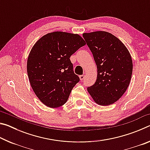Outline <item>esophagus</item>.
<instances>
[{
  "label": "esophagus",
  "mask_w": 150,
  "mask_h": 150,
  "mask_svg": "<svg viewBox=\"0 0 150 150\" xmlns=\"http://www.w3.org/2000/svg\"><path fill=\"white\" fill-rule=\"evenodd\" d=\"M85 75H80L79 76V78H80V79L81 80V81H83V79H84V78H85Z\"/></svg>",
  "instance_id": "obj_1"
}]
</instances>
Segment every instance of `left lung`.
Masks as SVG:
<instances>
[{
	"label": "left lung",
	"mask_w": 150,
	"mask_h": 150,
	"mask_svg": "<svg viewBox=\"0 0 150 150\" xmlns=\"http://www.w3.org/2000/svg\"><path fill=\"white\" fill-rule=\"evenodd\" d=\"M97 67V78L88 92L98 105L116 102L126 92L132 74L133 64L128 49L110 33L97 31L83 34Z\"/></svg>",
	"instance_id": "left-lung-1"
}]
</instances>
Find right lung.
Returning a JSON list of instances; mask_svg holds the SVG:
<instances>
[{
    "label": "right lung",
    "instance_id": "obj_1",
    "mask_svg": "<svg viewBox=\"0 0 150 150\" xmlns=\"http://www.w3.org/2000/svg\"><path fill=\"white\" fill-rule=\"evenodd\" d=\"M85 44L79 35L54 32L32 47L27 61L28 75L35 95L45 106L57 108L67 102L80 81L69 58Z\"/></svg>",
    "mask_w": 150,
    "mask_h": 150
}]
</instances>
